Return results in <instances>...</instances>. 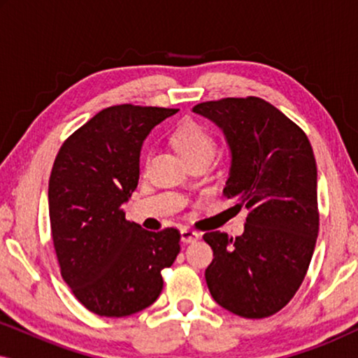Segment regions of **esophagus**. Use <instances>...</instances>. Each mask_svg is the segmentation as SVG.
I'll use <instances>...</instances> for the list:
<instances>
[{"mask_svg": "<svg viewBox=\"0 0 358 358\" xmlns=\"http://www.w3.org/2000/svg\"><path fill=\"white\" fill-rule=\"evenodd\" d=\"M199 239V233L192 231V229H182L180 231V241L184 244H189V243H195Z\"/></svg>", "mask_w": 358, "mask_h": 358, "instance_id": "1", "label": "esophagus"}]
</instances>
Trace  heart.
<instances>
[{"label": "heart", "instance_id": "heart-1", "mask_svg": "<svg viewBox=\"0 0 358 358\" xmlns=\"http://www.w3.org/2000/svg\"><path fill=\"white\" fill-rule=\"evenodd\" d=\"M171 140H173L178 153L187 163H192L195 159L212 161L215 153H217V140H215L212 131L197 122H184L182 125L176 129Z\"/></svg>", "mask_w": 358, "mask_h": 358}]
</instances>
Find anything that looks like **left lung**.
<instances>
[{"mask_svg":"<svg viewBox=\"0 0 358 358\" xmlns=\"http://www.w3.org/2000/svg\"><path fill=\"white\" fill-rule=\"evenodd\" d=\"M223 131L231 166L223 194L249 210L244 233L203 234L213 300L243 317L275 315L292 300L315 252L317 169L300 127L259 97H227L192 109Z\"/></svg>","mask_w":358,"mask_h":358,"instance_id":"left-lung-1","label":"left lung"}]
</instances>
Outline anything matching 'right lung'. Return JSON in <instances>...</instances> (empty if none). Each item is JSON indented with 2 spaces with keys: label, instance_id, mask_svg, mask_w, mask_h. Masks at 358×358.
<instances>
[{
  "label": "right lung",
  "instance_id": "right-lung-1",
  "mask_svg": "<svg viewBox=\"0 0 358 358\" xmlns=\"http://www.w3.org/2000/svg\"><path fill=\"white\" fill-rule=\"evenodd\" d=\"M176 112L107 107L63 143L53 163L48 215L62 277L99 316H130L153 305L163 290L161 271L180 251L178 229L146 231L122 210L138 185L143 141Z\"/></svg>",
  "mask_w": 358,
  "mask_h": 358
}]
</instances>
